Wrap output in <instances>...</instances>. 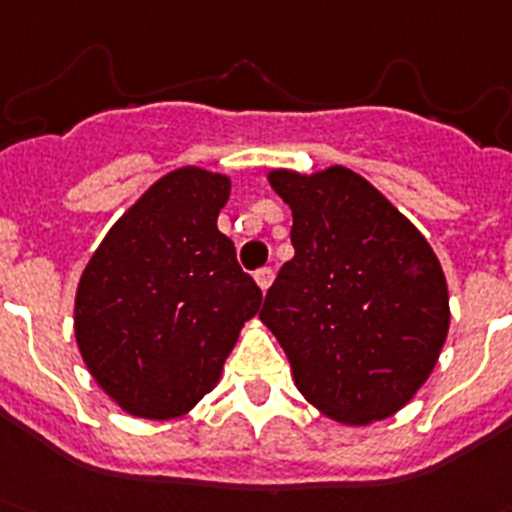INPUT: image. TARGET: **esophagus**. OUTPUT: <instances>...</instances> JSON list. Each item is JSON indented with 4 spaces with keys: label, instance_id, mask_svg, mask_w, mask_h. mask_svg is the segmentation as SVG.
<instances>
[{
    "label": "esophagus",
    "instance_id": "obj_1",
    "mask_svg": "<svg viewBox=\"0 0 512 512\" xmlns=\"http://www.w3.org/2000/svg\"><path fill=\"white\" fill-rule=\"evenodd\" d=\"M273 278H275V275H273V270H270V268H260L255 273V281H257V286H260L262 293L268 291L270 283H273Z\"/></svg>",
    "mask_w": 512,
    "mask_h": 512
}]
</instances>
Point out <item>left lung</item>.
I'll return each mask as SVG.
<instances>
[{
  "label": "left lung",
  "mask_w": 512,
  "mask_h": 512,
  "mask_svg": "<svg viewBox=\"0 0 512 512\" xmlns=\"http://www.w3.org/2000/svg\"><path fill=\"white\" fill-rule=\"evenodd\" d=\"M293 216L296 255L270 286L260 319L293 381L322 415L368 425L399 412L433 373L451 309L428 239L348 167L273 170Z\"/></svg>",
  "instance_id": "obj_1"
}]
</instances>
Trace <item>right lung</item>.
<instances>
[{
    "instance_id": "obj_1",
    "label": "right lung",
    "mask_w": 512,
    "mask_h": 512,
    "mask_svg": "<svg viewBox=\"0 0 512 512\" xmlns=\"http://www.w3.org/2000/svg\"><path fill=\"white\" fill-rule=\"evenodd\" d=\"M229 193L219 172H167L115 221L79 278V353L128 415L193 410L260 311L262 291L216 226Z\"/></svg>"
}]
</instances>
